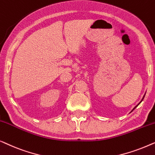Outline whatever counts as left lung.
<instances>
[{"instance_id": "1", "label": "left lung", "mask_w": 155, "mask_h": 155, "mask_svg": "<svg viewBox=\"0 0 155 155\" xmlns=\"http://www.w3.org/2000/svg\"><path fill=\"white\" fill-rule=\"evenodd\" d=\"M145 95H144V96H143V99H142V100H141V101H140V102H139V103H138V104H137V105H136V107H134V109H133V110H132V111H131V112H133V111H134V110H135V109H136V107H138V104H140V102H142V101H143V99H144V97H145Z\"/></svg>"}]
</instances>
